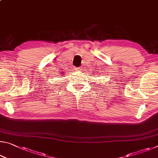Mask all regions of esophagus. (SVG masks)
<instances>
[{
    "label": "esophagus",
    "mask_w": 158,
    "mask_h": 158,
    "mask_svg": "<svg viewBox=\"0 0 158 158\" xmlns=\"http://www.w3.org/2000/svg\"><path fill=\"white\" fill-rule=\"evenodd\" d=\"M75 69H76V70H77V72H79V73H80V72L82 71V70H81V69H82L81 68H77Z\"/></svg>",
    "instance_id": "obj_1"
}]
</instances>
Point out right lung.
Instances as JSON below:
<instances>
[{
	"label": "right lung",
	"mask_w": 158,
	"mask_h": 158,
	"mask_svg": "<svg viewBox=\"0 0 158 158\" xmlns=\"http://www.w3.org/2000/svg\"><path fill=\"white\" fill-rule=\"evenodd\" d=\"M63 74H64V73H61L60 75H61V76H63Z\"/></svg>",
	"instance_id": "add662e5"
}]
</instances>
